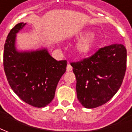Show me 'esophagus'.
I'll use <instances>...</instances> for the list:
<instances>
[{"label": "esophagus", "mask_w": 132, "mask_h": 132, "mask_svg": "<svg viewBox=\"0 0 132 132\" xmlns=\"http://www.w3.org/2000/svg\"><path fill=\"white\" fill-rule=\"evenodd\" d=\"M72 70V67L71 66V64H70V63H68V65H67V71L70 72Z\"/></svg>", "instance_id": "1"}]
</instances>
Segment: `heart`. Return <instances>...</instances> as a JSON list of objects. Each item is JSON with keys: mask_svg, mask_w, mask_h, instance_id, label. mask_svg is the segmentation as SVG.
Returning a JSON list of instances; mask_svg holds the SVG:
<instances>
[{"mask_svg": "<svg viewBox=\"0 0 132 132\" xmlns=\"http://www.w3.org/2000/svg\"><path fill=\"white\" fill-rule=\"evenodd\" d=\"M95 37L90 34L83 37L78 42L75 46V51L80 56H86L88 54L95 45Z\"/></svg>", "mask_w": 132, "mask_h": 132, "instance_id": "b5f03b06", "label": "heart"}]
</instances>
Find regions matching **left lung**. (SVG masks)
<instances>
[{
	"instance_id": "obj_1",
	"label": "left lung",
	"mask_w": 132,
	"mask_h": 132,
	"mask_svg": "<svg viewBox=\"0 0 132 132\" xmlns=\"http://www.w3.org/2000/svg\"><path fill=\"white\" fill-rule=\"evenodd\" d=\"M70 64L77 80L78 101L85 108H96L112 98L122 84L127 69V49L121 44H112Z\"/></svg>"
}]
</instances>
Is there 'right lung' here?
<instances>
[{"instance_id":"obj_1","label":"right lung","mask_w":132,"mask_h":132,"mask_svg":"<svg viewBox=\"0 0 132 132\" xmlns=\"http://www.w3.org/2000/svg\"><path fill=\"white\" fill-rule=\"evenodd\" d=\"M25 25L16 24L5 40L4 71L11 88L20 98L31 106L42 108L54 98L58 82L66 71L67 61L56 60L46 49L16 50V33Z\"/></svg>"}]
</instances>
